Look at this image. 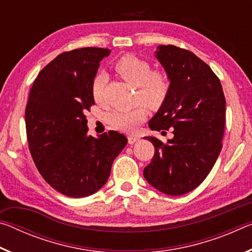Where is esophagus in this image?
<instances>
[{"mask_svg": "<svg viewBox=\"0 0 252 252\" xmlns=\"http://www.w3.org/2000/svg\"><path fill=\"white\" fill-rule=\"evenodd\" d=\"M136 141H139L138 136H135V135H129V136H127V143H129V144H133Z\"/></svg>", "mask_w": 252, "mask_h": 252, "instance_id": "esophagus-1", "label": "esophagus"}]
</instances>
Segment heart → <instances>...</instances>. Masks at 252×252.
<instances>
[{"mask_svg":"<svg viewBox=\"0 0 252 252\" xmlns=\"http://www.w3.org/2000/svg\"><path fill=\"white\" fill-rule=\"evenodd\" d=\"M114 69L123 79L139 88L142 100L152 106L160 105L167 97L170 83L167 76L161 72H152L149 62L135 55L127 54L114 63ZM106 83V75L99 73L92 82V96L95 102L103 99V90ZM147 118V110L139 105L133 109L116 111L110 116V123L114 129L123 132H133L140 123Z\"/></svg>","mask_w":252,"mask_h":252,"instance_id":"obj_1","label":"heart"}]
</instances>
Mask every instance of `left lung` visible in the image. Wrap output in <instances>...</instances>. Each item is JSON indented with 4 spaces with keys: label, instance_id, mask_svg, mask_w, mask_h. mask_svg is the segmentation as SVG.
<instances>
[{
    "label": "left lung",
    "instance_id": "obj_1",
    "mask_svg": "<svg viewBox=\"0 0 252 252\" xmlns=\"http://www.w3.org/2000/svg\"><path fill=\"white\" fill-rule=\"evenodd\" d=\"M156 58L167 72L170 90L149 121L151 130H172L163 143L146 136L155 156L143 170L150 185L169 195L195 189L215 165L222 148L225 99L220 80L207 63L190 51L159 45Z\"/></svg>",
    "mask_w": 252,
    "mask_h": 252
}]
</instances>
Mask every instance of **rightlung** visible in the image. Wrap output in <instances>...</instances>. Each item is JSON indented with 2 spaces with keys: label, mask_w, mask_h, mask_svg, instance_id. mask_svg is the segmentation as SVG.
Here are the masks:
<instances>
[{
  "label": "right lung",
  "mask_w": 252,
  "mask_h": 252,
  "mask_svg": "<svg viewBox=\"0 0 252 252\" xmlns=\"http://www.w3.org/2000/svg\"><path fill=\"white\" fill-rule=\"evenodd\" d=\"M110 52L82 48L61 53L40 72L29 94L25 126L34 163L53 189L71 198L100 190L127 142L117 131L88 134L92 82Z\"/></svg>",
  "instance_id": "obj_1"
}]
</instances>
